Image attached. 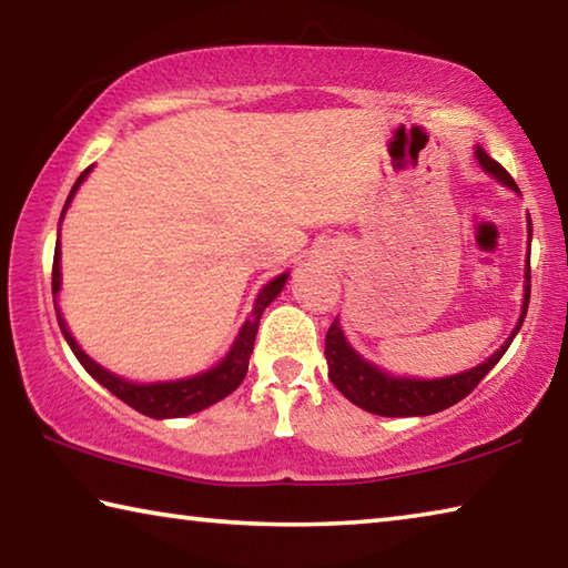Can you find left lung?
<instances>
[{
    "label": "left lung",
    "mask_w": 568,
    "mask_h": 568,
    "mask_svg": "<svg viewBox=\"0 0 568 568\" xmlns=\"http://www.w3.org/2000/svg\"><path fill=\"white\" fill-rule=\"evenodd\" d=\"M477 159L489 171L494 179H499L504 185H509L511 191H519L517 183L509 176V171L487 156V151L477 149ZM529 239H531V223H529ZM531 295V265L527 261V285H524V305L519 325L514 327L507 343L497 349L487 363L469 369V373L442 377V379H409V377H392L375 365L365 363L353 347L347 345V339L339 329V320L335 317L325 335V359H327V377L333 379V385L343 392V395L353 402V405L363 407L373 415L379 417H422V415H435V412L447 409L457 405L469 392L477 387L489 369L499 363L501 355L507 353L514 335L519 333V327L527 317Z\"/></svg>",
    "instance_id": "obj_1"
}]
</instances>
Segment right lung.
<instances>
[{
	"label": "right lung",
	"mask_w": 568,
	"mask_h": 568,
	"mask_svg": "<svg viewBox=\"0 0 568 568\" xmlns=\"http://www.w3.org/2000/svg\"><path fill=\"white\" fill-rule=\"evenodd\" d=\"M89 169L81 173L77 179L74 189H71L67 205L71 201V195L77 193V189L81 185V181L87 179ZM64 205V209H67ZM64 215V213H61ZM287 281V273L277 275L275 281L267 283L261 295H257L255 307L251 317L245 320V325L241 327L239 337H235V343L231 347V353L225 355V359L221 365H215L213 369L203 375H195L189 379H179V383H159V385H136V383H126V379H121L116 375L106 373L104 367H99L94 359H91L84 349L77 345V339L71 337V333L67 329L64 317L59 315V307H57V320H59V327L61 333H64L67 343L71 347V353L77 355V359L81 365H84L87 373L97 379V383L104 385L111 395H116L121 402H126L129 407H133L141 415H149V417H185V415H193V412H201L205 407L215 405V402L229 397L231 392L243 383L245 373H248V359L253 353V345H255V335H257V325H261V315L267 305H271L277 293L283 291V285ZM59 285H61V273H59V241H57V251H54V267H51V293H59Z\"/></svg>",
	"instance_id": "right-lung-1"
}]
</instances>
